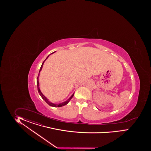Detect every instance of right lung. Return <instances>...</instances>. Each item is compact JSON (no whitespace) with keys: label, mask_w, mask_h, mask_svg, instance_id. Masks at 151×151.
<instances>
[{"label":"right lung","mask_w":151,"mask_h":151,"mask_svg":"<svg viewBox=\"0 0 151 151\" xmlns=\"http://www.w3.org/2000/svg\"><path fill=\"white\" fill-rule=\"evenodd\" d=\"M49 57V56L47 57V58L46 59H47V58ZM46 59L44 61V62L42 63V64L41 65V68H40V71H39V73H40V71H41V69H42V65L44 64V63L45 62V61ZM38 78H39V75H38V76H37V90H38V92H39V94H40V95L41 96V97H42V99H43V100H44L49 105V106H52V107H62V106H63L66 105H67L68 104V102H69V101H70V100L73 98V95H74V93L73 94V95L70 97V98L67 101H65L64 102H62V103H60V104H53V103H52V102H51L50 101H49L46 98L45 96H44L43 95H42V93H41V91H40V88H39V79H38Z\"/></svg>","instance_id":"right-lung-1"}]
</instances>
